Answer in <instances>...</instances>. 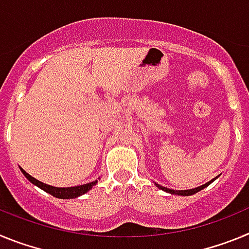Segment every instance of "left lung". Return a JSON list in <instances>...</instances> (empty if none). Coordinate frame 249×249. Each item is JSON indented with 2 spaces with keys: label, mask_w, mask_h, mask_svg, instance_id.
<instances>
[{
  "label": "left lung",
  "mask_w": 249,
  "mask_h": 249,
  "mask_svg": "<svg viewBox=\"0 0 249 249\" xmlns=\"http://www.w3.org/2000/svg\"><path fill=\"white\" fill-rule=\"evenodd\" d=\"M214 179H215V178H213L212 181L207 182L206 184H203V186L197 187V188H192V190H184V191H175V190H169V188H167V187H162V186H160V184H157V183H156V186H157L158 188H160V190L166 191V192L171 193V195H178V196H191V195H195V193L199 192V191H201V190H203V188H206L207 186H210V184L212 183V182L214 181Z\"/></svg>",
  "instance_id": "8db88e82"
}]
</instances>
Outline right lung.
<instances>
[{
    "label": "right lung",
    "instance_id": "right-lung-1",
    "mask_svg": "<svg viewBox=\"0 0 249 249\" xmlns=\"http://www.w3.org/2000/svg\"><path fill=\"white\" fill-rule=\"evenodd\" d=\"M21 171H22V173L26 176V178H27L31 183L36 184V186L39 187L41 190H43L45 192L50 193V195H52L53 197H56V198H62V199L76 198V197H80V196H82V195H85V193L89 192L92 187L97 183V181H94V182H89V183L81 184V186L66 187V188H62V187H53V186H50V184L42 183V182H39L38 179H36V178H34L32 176L28 175L25 169L21 168Z\"/></svg>",
    "mask_w": 249,
    "mask_h": 249
}]
</instances>
